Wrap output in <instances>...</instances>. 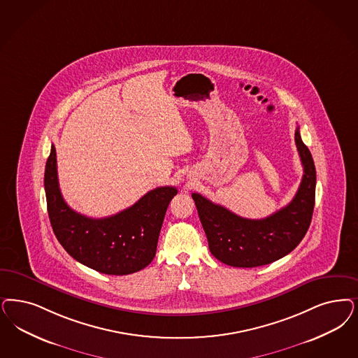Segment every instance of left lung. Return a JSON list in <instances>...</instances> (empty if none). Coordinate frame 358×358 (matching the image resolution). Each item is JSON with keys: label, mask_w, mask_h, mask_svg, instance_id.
Wrapping results in <instances>:
<instances>
[{"label": "left lung", "mask_w": 358, "mask_h": 358, "mask_svg": "<svg viewBox=\"0 0 358 358\" xmlns=\"http://www.w3.org/2000/svg\"><path fill=\"white\" fill-rule=\"evenodd\" d=\"M295 143L304 168L301 182L294 199L270 217L247 220L198 193L192 194L210 252L224 264L242 268L270 264L289 254L307 234L315 208L316 169L299 127Z\"/></svg>", "instance_id": "obj_1"}]
</instances>
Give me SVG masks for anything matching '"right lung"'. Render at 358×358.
Returning a JSON list of instances; mask_svg holds the SVG:
<instances>
[{
  "label": "right lung",
  "instance_id": "obj_1",
  "mask_svg": "<svg viewBox=\"0 0 358 358\" xmlns=\"http://www.w3.org/2000/svg\"><path fill=\"white\" fill-rule=\"evenodd\" d=\"M45 192L50 223L63 248L79 263L106 275H128L148 266L156 255L168 205L177 194L176 187L161 186L115 215L88 218L63 199L54 145L45 169Z\"/></svg>",
  "mask_w": 358,
  "mask_h": 358
}]
</instances>
